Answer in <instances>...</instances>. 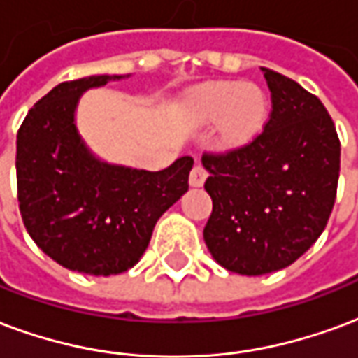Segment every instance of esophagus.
I'll return each instance as SVG.
<instances>
[{
    "mask_svg": "<svg viewBox=\"0 0 358 358\" xmlns=\"http://www.w3.org/2000/svg\"><path fill=\"white\" fill-rule=\"evenodd\" d=\"M206 179H208V169H206L202 164H196V166L192 168V171H190V187H202Z\"/></svg>",
    "mask_w": 358,
    "mask_h": 358,
    "instance_id": "34e87169",
    "label": "esophagus"
}]
</instances>
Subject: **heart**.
<instances>
[{"instance_id": "1", "label": "heart", "mask_w": 358, "mask_h": 358, "mask_svg": "<svg viewBox=\"0 0 358 358\" xmlns=\"http://www.w3.org/2000/svg\"><path fill=\"white\" fill-rule=\"evenodd\" d=\"M192 110L206 124L221 120V141L225 145H244L262 133L268 116V103L257 85L217 82L196 91Z\"/></svg>"}]
</instances>
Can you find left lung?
Segmentation results:
<instances>
[{
    "label": "left lung",
    "instance_id": "8db88e82",
    "mask_svg": "<svg viewBox=\"0 0 358 358\" xmlns=\"http://www.w3.org/2000/svg\"><path fill=\"white\" fill-rule=\"evenodd\" d=\"M262 70L273 103L263 131L244 147L202 156L213 202L206 246L221 267L246 276L288 267L317 242L340 177V139L324 104Z\"/></svg>",
    "mask_w": 358,
    "mask_h": 358
}]
</instances>
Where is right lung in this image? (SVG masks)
Masks as SVG:
<instances>
[{"mask_svg":"<svg viewBox=\"0 0 358 358\" xmlns=\"http://www.w3.org/2000/svg\"><path fill=\"white\" fill-rule=\"evenodd\" d=\"M124 76L62 82L41 96L17 133L18 208L43 254L93 276L120 275L145 254L162 213L189 190L194 160L162 171L114 166L91 152L76 127L83 91Z\"/></svg>","mask_w":358,"mask_h":358,"instance_id":"add662e5","label":"right lung"}]
</instances>
